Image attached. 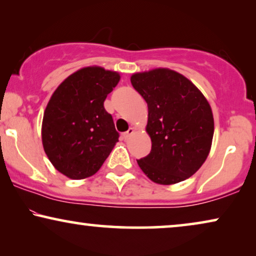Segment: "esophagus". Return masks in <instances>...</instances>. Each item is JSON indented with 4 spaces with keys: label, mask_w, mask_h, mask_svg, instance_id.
I'll use <instances>...</instances> for the list:
<instances>
[{
    "label": "esophagus",
    "mask_w": 256,
    "mask_h": 256,
    "mask_svg": "<svg viewBox=\"0 0 256 256\" xmlns=\"http://www.w3.org/2000/svg\"><path fill=\"white\" fill-rule=\"evenodd\" d=\"M134 128H129L128 129V130L127 132H124V134H122V138H124V140H128L129 138H130V136L132 135V134H134Z\"/></svg>",
    "instance_id": "esophagus-1"
}]
</instances>
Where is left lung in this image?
Wrapping results in <instances>:
<instances>
[{"mask_svg": "<svg viewBox=\"0 0 256 256\" xmlns=\"http://www.w3.org/2000/svg\"><path fill=\"white\" fill-rule=\"evenodd\" d=\"M132 85L148 104L152 152L138 160L152 182L170 185L191 177L208 158L214 121L210 104L188 78L169 68L135 73Z\"/></svg>", "mask_w": 256, "mask_h": 256, "instance_id": "obj_1", "label": "left lung"}]
</instances>
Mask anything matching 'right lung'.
<instances>
[{
	"label": "right lung",
	"mask_w": 256,
	"mask_h": 256,
	"mask_svg": "<svg viewBox=\"0 0 256 256\" xmlns=\"http://www.w3.org/2000/svg\"><path fill=\"white\" fill-rule=\"evenodd\" d=\"M118 80V72L90 66L68 76L52 94L42 142L50 162L66 177L92 176L118 142L113 118L104 107Z\"/></svg>",
	"instance_id": "add662e5"
}]
</instances>
